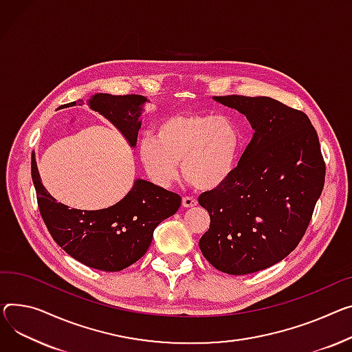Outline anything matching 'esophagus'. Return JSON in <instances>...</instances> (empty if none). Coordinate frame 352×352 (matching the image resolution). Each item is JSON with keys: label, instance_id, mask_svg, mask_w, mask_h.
<instances>
[{"label": "esophagus", "instance_id": "1", "mask_svg": "<svg viewBox=\"0 0 352 352\" xmlns=\"http://www.w3.org/2000/svg\"><path fill=\"white\" fill-rule=\"evenodd\" d=\"M197 204H198V201L194 197H191V195H186V197L182 198V206L184 208H192Z\"/></svg>", "mask_w": 352, "mask_h": 352}]
</instances>
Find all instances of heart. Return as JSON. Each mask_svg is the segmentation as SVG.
I'll list each match as a JSON object with an SVG mask.
<instances>
[{
    "label": "heart",
    "mask_w": 352,
    "mask_h": 352,
    "mask_svg": "<svg viewBox=\"0 0 352 352\" xmlns=\"http://www.w3.org/2000/svg\"><path fill=\"white\" fill-rule=\"evenodd\" d=\"M242 133L229 117L212 114H177L157 127V138L144 135L138 154L147 174L168 186L184 177L199 190H214L236 168Z\"/></svg>",
    "instance_id": "1"
}]
</instances>
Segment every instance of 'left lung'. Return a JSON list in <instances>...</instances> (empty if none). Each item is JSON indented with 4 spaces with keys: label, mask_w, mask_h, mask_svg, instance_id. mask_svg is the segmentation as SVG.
Returning a JSON list of instances; mask_svg holds the SVG:
<instances>
[{
    "label": "left lung",
    "mask_w": 352,
    "mask_h": 352,
    "mask_svg": "<svg viewBox=\"0 0 352 352\" xmlns=\"http://www.w3.org/2000/svg\"><path fill=\"white\" fill-rule=\"evenodd\" d=\"M250 122L254 134L233 174L198 198L210 217L199 248L228 274L283 261L306 233L322 192L325 162L306 113L272 98L215 96Z\"/></svg>",
    "instance_id": "8db88e82"
}]
</instances>
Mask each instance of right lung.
I'll list each match as a JSON object with an SVG mask.
<instances>
[{"mask_svg": "<svg viewBox=\"0 0 352 352\" xmlns=\"http://www.w3.org/2000/svg\"><path fill=\"white\" fill-rule=\"evenodd\" d=\"M146 102L147 99L140 95L100 93L93 96L89 104L119 129L134 147L142 127L138 117ZM31 175L41 217L54 241L74 259L103 272L123 270L143 257L157 225L174 215L181 205L178 194L137 179L130 192L110 208L69 209L43 188L35 158L31 162Z\"/></svg>", "mask_w": 352, "mask_h": 352, "instance_id": "obj_1", "label": "right lung"}]
</instances>
